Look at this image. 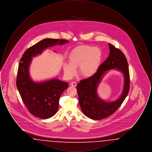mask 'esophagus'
<instances>
[{"mask_svg":"<svg viewBox=\"0 0 152 152\" xmlns=\"http://www.w3.org/2000/svg\"><path fill=\"white\" fill-rule=\"evenodd\" d=\"M70 85H71V86H72V87H76V86H77V84H76V83H75V82H72V83H70Z\"/></svg>","mask_w":152,"mask_h":152,"instance_id":"esophagus-1","label":"esophagus"}]
</instances>
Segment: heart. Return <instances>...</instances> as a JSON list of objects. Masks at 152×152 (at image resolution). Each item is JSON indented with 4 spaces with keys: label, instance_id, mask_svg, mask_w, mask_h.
Wrapping results in <instances>:
<instances>
[{
    "label": "heart",
    "instance_id": "b5f03b06",
    "mask_svg": "<svg viewBox=\"0 0 152 152\" xmlns=\"http://www.w3.org/2000/svg\"><path fill=\"white\" fill-rule=\"evenodd\" d=\"M102 58L100 48L93 46L82 45L74 49L69 56V63H65L63 68L65 76L71 79L77 73L79 66L80 72L85 77H91L98 71Z\"/></svg>",
    "mask_w": 152,
    "mask_h": 152
}]
</instances>
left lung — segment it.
<instances>
[{
	"label": "left lung",
	"mask_w": 152,
	"mask_h": 152,
	"mask_svg": "<svg viewBox=\"0 0 152 152\" xmlns=\"http://www.w3.org/2000/svg\"><path fill=\"white\" fill-rule=\"evenodd\" d=\"M108 45L110 53L107 59L101 64L94 75L80 81L76 87L83 113L96 120L104 119L113 114L121 106L129 90L130 77L127 60L120 50L111 44ZM111 69L123 73L124 86L122 94L117 99L107 102L99 97L97 89L104 75Z\"/></svg>",
	"instance_id": "left-lung-1"
}]
</instances>
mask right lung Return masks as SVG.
I'll list each match as a JSON object with an SVG mask.
<instances>
[{
	"label": "right lung",
	"instance_id": "right-lung-1",
	"mask_svg": "<svg viewBox=\"0 0 152 152\" xmlns=\"http://www.w3.org/2000/svg\"><path fill=\"white\" fill-rule=\"evenodd\" d=\"M68 42L63 39H45L27 49L20 59L16 87L29 112L38 118L47 119L57 112L60 97L68 87V84L56 77L40 81H34L29 74L32 58L41 55L49 47Z\"/></svg>",
	"mask_w": 152,
	"mask_h": 152
}]
</instances>
